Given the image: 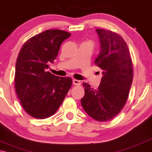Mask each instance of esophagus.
<instances>
[{
	"instance_id": "esophagus-1",
	"label": "esophagus",
	"mask_w": 152,
	"mask_h": 152,
	"mask_svg": "<svg viewBox=\"0 0 152 152\" xmlns=\"http://www.w3.org/2000/svg\"><path fill=\"white\" fill-rule=\"evenodd\" d=\"M72 83H73L74 85H77V86L81 85V82L80 80H72Z\"/></svg>"
}]
</instances>
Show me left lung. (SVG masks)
Masks as SVG:
<instances>
[{"mask_svg": "<svg viewBox=\"0 0 152 152\" xmlns=\"http://www.w3.org/2000/svg\"><path fill=\"white\" fill-rule=\"evenodd\" d=\"M101 50L95 60L102 70L103 77L96 90L83 83L84 96L81 99L83 109L99 122L115 117L124 107L133 82L134 70L130 52L123 38L110 30L97 29Z\"/></svg>", "mask_w": 152, "mask_h": 152, "instance_id": "left-lung-1", "label": "left lung"}]
</instances>
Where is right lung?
I'll use <instances>...</instances> for the list:
<instances>
[{"mask_svg": "<svg viewBox=\"0 0 152 152\" xmlns=\"http://www.w3.org/2000/svg\"><path fill=\"white\" fill-rule=\"evenodd\" d=\"M71 34L48 30L29 39L20 50L15 67V89L26 113L37 119L54 115L72 86L70 77L47 71L57 57L60 46Z\"/></svg>", "mask_w": 152, "mask_h": 152, "instance_id": "add662e5", "label": "right lung"}]
</instances>
